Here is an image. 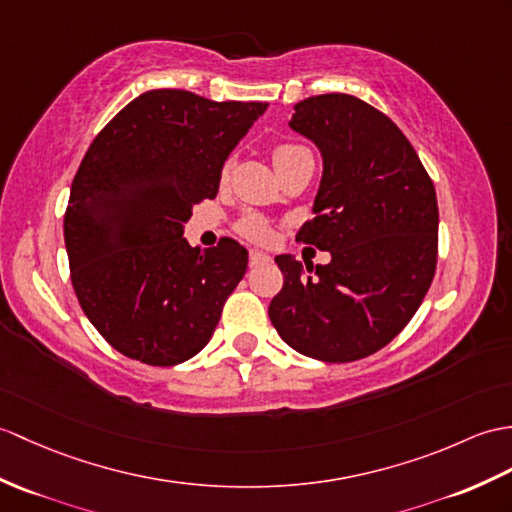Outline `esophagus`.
<instances>
[{
	"label": "esophagus",
	"instance_id": "34e87169",
	"mask_svg": "<svg viewBox=\"0 0 512 512\" xmlns=\"http://www.w3.org/2000/svg\"><path fill=\"white\" fill-rule=\"evenodd\" d=\"M268 261H270V255L261 253V251H251V255H248V264H251V268L261 266V264H268Z\"/></svg>",
	"mask_w": 512,
	"mask_h": 512
}]
</instances>
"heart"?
I'll use <instances>...</instances> for the list:
<instances>
[{
    "label": "heart",
    "instance_id": "heart-1",
    "mask_svg": "<svg viewBox=\"0 0 512 512\" xmlns=\"http://www.w3.org/2000/svg\"><path fill=\"white\" fill-rule=\"evenodd\" d=\"M296 157H312V154L307 148L296 146V144H279V146H275V150H272V161H275V165L292 161ZM240 231L246 237H251V240H255V242H264L266 237L270 235L268 222L264 218L253 216V213H248V216H244L240 220Z\"/></svg>",
    "mask_w": 512,
    "mask_h": 512
}]
</instances>
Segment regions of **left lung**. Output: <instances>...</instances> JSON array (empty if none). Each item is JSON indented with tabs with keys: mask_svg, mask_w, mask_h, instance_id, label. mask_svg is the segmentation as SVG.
<instances>
[{
	"mask_svg": "<svg viewBox=\"0 0 512 512\" xmlns=\"http://www.w3.org/2000/svg\"><path fill=\"white\" fill-rule=\"evenodd\" d=\"M290 128L323 157L314 220L296 240L329 251L331 261L314 268L277 255L283 288L268 316L307 358L362 360L410 323L430 290L438 253L434 183L395 122L355 95L299 102Z\"/></svg>",
	"mask_w": 512,
	"mask_h": 512,
	"instance_id": "obj_1",
	"label": "left lung"
}]
</instances>
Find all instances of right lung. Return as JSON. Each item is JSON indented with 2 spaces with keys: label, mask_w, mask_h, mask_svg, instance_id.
Returning <instances> with one entry per match:
<instances>
[{
  "label": "right lung",
  "mask_w": 512,
  "mask_h": 512,
  "mask_svg": "<svg viewBox=\"0 0 512 512\" xmlns=\"http://www.w3.org/2000/svg\"><path fill=\"white\" fill-rule=\"evenodd\" d=\"M266 102L141 93L93 139L71 183L65 246L82 312L113 349L150 366L205 347L248 251L231 237L192 248L183 224L216 198L222 165Z\"/></svg>",
  "instance_id": "add662e5"
}]
</instances>
